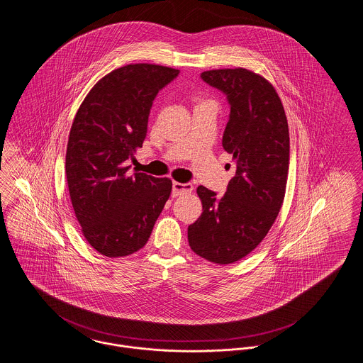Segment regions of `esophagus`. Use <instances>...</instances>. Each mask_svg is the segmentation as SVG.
Here are the masks:
<instances>
[{"label": "esophagus", "mask_w": 363, "mask_h": 363, "mask_svg": "<svg viewBox=\"0 0 363 363\" xmlns=\"http://www.w3.org/2000/svg\"><path fill=\"white\" fill-rule=\"evenodd\" d=\"M194 191L192 184H181V182H172V196L185 195Z\"/></svg>", "instance_id": "1"}]
</instances>
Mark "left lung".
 Listing matches in <instances>:
<instances>
[{"instance_id":"obj_1","label":"left lung","mask_w":363,"mask_h":363,"mask_svg":"<svg viewBox=\"0 0 363 363\" xmlns=\"http://www.w3.org/2000/svg\"><path fill=\"white\" fill-rule=\"evenodd\" d=\"M230 105L223 146L236 174L223 196L199 186L203 213L188 228L191 249L214 264H232L250 254L275 223L286 194L290 138L286 113L274 85L243 69L201 73Z\"/></svg>"}]
</instances>
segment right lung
<instances>
[{"label":"right lung","instance_id":"add662e5","mask_svg":"<svg viewBox=\"0 0 363 363\" xmlns=\"http://www.w3.org/2000/svg\"><path fill=\"white\" fill-rule=\"evenodd\" d=\"M179 70L150 63L116 69L95 84L73 120L66 178L86 242L117 258L140 250L171 194L169 178L130 175L157 92Z\"/></svg>","mask_w":363,"mask_h":363}]
</instances>
